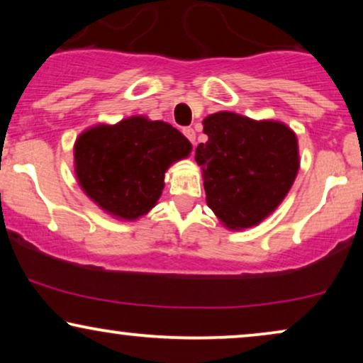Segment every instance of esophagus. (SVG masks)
Here are the masks:
<instances>
[{"label":"esophagus","mask_w":363,"mask_h":363,"mask_svg":"<svg viewBox=\"0 0 363 363\" xmlns=\"http://www.w3.org/2000/svg\"><path fill=\"white\" fill-rule=\"evenodd\" d=\"M183 135H185L191 143H195L196 133H195V130H193L191 127H185V128H183Z\"/></svg>","instance_id":"esophagus-1"}]
</instances>
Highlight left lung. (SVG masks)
I'll return each mask as SVG.
<instances>
[{
  "label": "left lung",
  "instance_id": "1",
  "mask_svg": "<svg viewBox=\"0 0 363 363\" xmlns=\"http://www.w3.org/2000/svg\"><path fill=\"white\" fill-rule=\"evenodd\" d=\"M196 147L208 206L231 230L255 226L276 210L299 170L294 132L284 123L218 112L203 121Z\"/></svg>",
  "mask_w": 363,
  "mask_h": 363
}]
</instances>
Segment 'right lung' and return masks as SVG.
Listing matches in <instances>:
<instances>
[{"mask_svg": "<svg viewBox=\"0 0 363 363\" xmlns=\"http://www.w3.org/2000/svg\"><path fill=\"white\" fill-rule=\"evenodd\" d=\"M190 152L191 143L177 128L130 117L81 133L74 160L77 180L91 200L113 216L135 220L155 206L168 167Z\"/></svg>", "mask_w": 363, "mask_h": 363, "instance_id": "obj_1", "label": "right lung"}]
</instances>
